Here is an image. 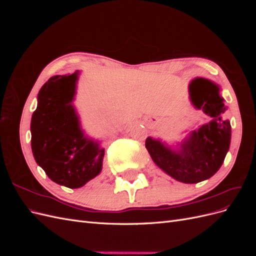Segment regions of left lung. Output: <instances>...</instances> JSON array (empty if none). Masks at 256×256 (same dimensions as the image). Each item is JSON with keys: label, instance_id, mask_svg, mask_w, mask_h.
Wrapping results in <instances>:
<instances>
[{"label": "left lung", "instance_id": "1", "mask_svg": "<svg viewBox=\"0 0 256 256\" xmlns=\"http://www.w3.org/2000/svg\"><path fill=\"white\" fill-rule=\"evenodd\" d=\"M189 98L209 122L190 131L182 142L168 144L148 136L145 146L154 164L168 176L184 184H196L218 172L230 150L232 131L230 120L223 118L228 108L218 84L200 78L192 80Z\"/></svg>", "mask_w": 256, "mask_h": 256}]
</instances>
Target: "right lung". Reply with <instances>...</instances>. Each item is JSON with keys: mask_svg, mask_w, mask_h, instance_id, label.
<instances>
[{"mask_svg": "<svg viewBox=\"0 0 256 256\" xmlns=\"http://www.w3.org/2000/svg\"><path fill=\"white\" fill-rule=\"evenodd\" d=\"M80 72L53 76L37 96L30 120V146L36 164L50 180L76 189L102 170V141L85 134L74 106Z\"/></svg>", "mask_w": 256, "mask_h": 256, "instance_id": "1", "label": "right lung"}]
</instances>
